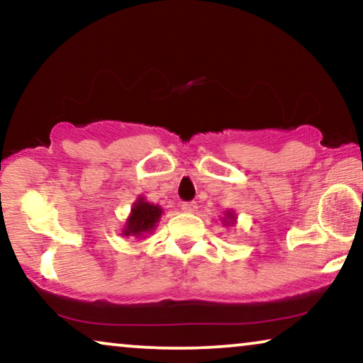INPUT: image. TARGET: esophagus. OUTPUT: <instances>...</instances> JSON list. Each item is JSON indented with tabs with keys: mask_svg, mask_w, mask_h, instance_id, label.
I'll return each instance as SVG.
<instances>
[{
	"mask_svg": "<svg viewBox=\"0 0 363 363\" xmlns=\"http://www.w3.org/2000/svg\"><path fill=\"white\" fill-rule=\"evenodd\" d=\"M180 206H182V210H183V211H186V213H193V211H196L198 203H196V201H183Z\"/></svg>",
	"mask_w": 363,
	"mask_h": 363,
	"instance_id": "1",
	"label": "esophagus"
}]
</instances>
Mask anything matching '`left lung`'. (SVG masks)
<instances>
[{
    "label": "left lung",
    "mask_w": 363,
    "mask_h": 363,
    "mask_svg": "<svg viewBox=\"0 0 363 363\" xmlns=\"http://www.w3.org/2000/svg\"><path fill=\"white\" fill-rule=\"evenodd\" d=\"M228 218H230V220H233V216L230 215V213H228Z\"/></svg>",
    "instance_id": "left-lung-1"
}]
</instances>
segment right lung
Returning <instances> with one entry per match:
<instances>
[{
	"instance_id": "1",
	"label": "right lung",
	"mask_w": 363,
	"mask_h": 363,
	"mask_svg": "<svg viewBox=\"0 0 363 363\" xmlns=\"http://www.w3.org/2000/svg\"><path fill=\"white\" fill-rule=\"evenodd\" d=\"M162 215V208L158 205H150L138 198L135 205L132 208V215L128 218L123 236H140L152 231L153 226L158 223V218Z\"/></svg>"
}]
</instances>
